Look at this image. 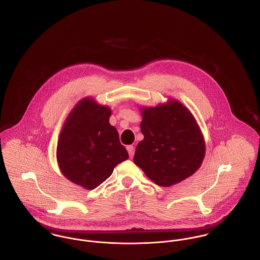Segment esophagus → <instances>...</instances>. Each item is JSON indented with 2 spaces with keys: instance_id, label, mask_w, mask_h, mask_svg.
<instances>
[{
  "instance_id": "obj_1",
  "label": "esophagus",
  "mask_w": 260,
  "mask_h": 260,
  "mask_svg": "<svg viewBox=\"0 0 260 260\" xmlns=\"http://www.w3.org/2000/svg\"><path fill=\"white\" fill-rule=\"evenodd\" d=\"M127 150H128V153H129V155L132 157V156H133V154H134V146H132V145H129V146H127Z\"/></svg>"
}]
</instances>
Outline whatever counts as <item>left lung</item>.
Segmentation results:
<instances>
[{
    "label": "left lung",
    "instance_id": "left-lung-1",
    "mask_svg": "<svg viewBox=\"0 0 260 260\" xmlns=\"http://www.w3.org/2000/svg\"><path fill=\"white\" fill-rule=\"evenodd\" d=\"M144 139L135 150L134 163L157 185L177 184L193 175L205 156V141L197 121L175 99L155 107H141Z\"/></svg>",
    "mask_w": 260,
    "mask_h": 260
}]
</instances>
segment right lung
<instances>
[{
    "label": "right lung",
    "mask_w": 260,
    "mask_h": 260,
    "mask_svg": "<svg viewBox=\"0 0 260 260\" xmlns=\"http://www.w3.org/2000/svg\"><path fill=\"white\" fill-rule=\"evenodd\" d=\"M111 114L109 106L86 97L69 113L59 135L56 154L62 174L87 190L103 183L129 158L117 129L109 123Z\"/></svg>",
    "instance_id": "1"
}]
</instances>
